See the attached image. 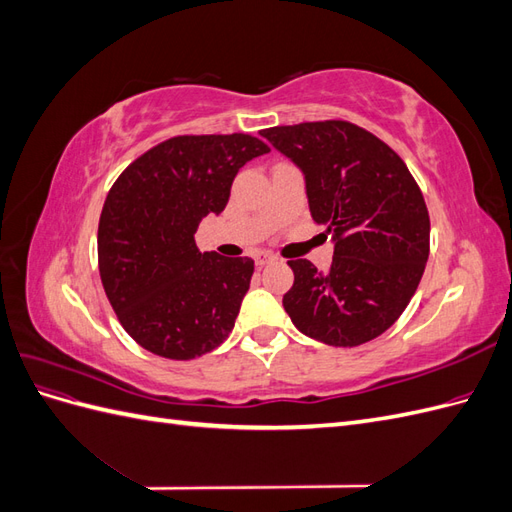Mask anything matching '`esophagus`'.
Wrapping results in <instances>:
<instances>
[{
    "label": "esophagus",
    "mask_w": 512,
    "mask_h": 512,
    "mask_svg": "<svg viewBox=\"0 0 512 512\" xmlns=\"http://www.w3.org/2000/svg\"><path fill=\"white\" fill-rule=\"evenodd\" d=\"M273 260H275V256L271 252H256L254 254L256 267H265V265H269V262H273Z\"/></svg>",
    "instance_id": "obj_1"
}]
</instances>
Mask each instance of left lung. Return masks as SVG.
I'll use <instances>...</instances> for the list:
<instances>
[{
  "label": "left lung",
  "mask_w": 512,
  "mask_h": 512,
  "mask_svg": "<svg viewBox=\"0 0 512 512\" xmlns=\"http://www.w3.org/2000/svg\"><path fill=\"white\" fill-rule=\"evenodd\" d=\"M305 175L309 211L331 232L329 273L288 260L284 309L303 335L352 348L404 314L429 258V213L408 166L378 136L329 119L262 130Z\"/></svg>",
  "instance_id": "1"
}]
</instances>
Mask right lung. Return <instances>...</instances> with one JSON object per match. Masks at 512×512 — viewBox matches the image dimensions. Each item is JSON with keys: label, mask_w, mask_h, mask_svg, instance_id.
Segmentation results:
<instances>
[{"label": "right lung", "mask_w": 512, "mask_h": 512, "mask_svg": "<svg viewBox=\"0 0 512 512\" xmlns=\"http://www.w3.org/2000/svg\"><path fill=\"white\" fill-rule=\"evenodd\" d=\"M269 153L250 134L173 136L136 158L108 192L98 224L102 286L138 346L173 361L218 348L250 290L252 258L196 247L239 168Z\"/></svg>", "instance_id": "1"}]
</instances>
